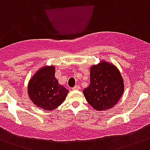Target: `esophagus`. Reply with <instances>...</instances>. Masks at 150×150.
<instances>
[{"label": "esophagus", "instance_id": "34e87169", "mask_svg": "<svg viewBox=\"0 0 150 150\" xmlns=\"http://www.w3.org/2000/svg\"><path fill=\"white\" fill-rule=\"evenodd\" d=\"M79 89H80V86H79V85H76V86H75L72 88L73 90H79Z\"/></svg>", "mask_w": 150, "mask_h": 150}]
</instances>
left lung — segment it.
Instances as JSON below:
<instances>
[{
	"label": "left lung",
	"instance_id": "left-lung-1",
	"mask_svg": "<svg viewBox=\"0 0 150 150\" xmlns=\"http://www.w3.org/2000/svg\"><path fill=\"white\" fill-rule=\"evenodd\" d=\"M90 83L83 89L87 102L96 110L115 106L124 93L125 83L119 69L112 63L100 61L90 68Z\"/></svg>",
	"mask_w": 150,
	"mask_h": 150
}]
</instances>
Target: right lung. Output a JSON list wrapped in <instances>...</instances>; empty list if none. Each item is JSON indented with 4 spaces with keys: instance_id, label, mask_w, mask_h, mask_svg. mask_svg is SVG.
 I'll list each match as a JSON object with an SVG mask.
<instances>
[{
    "instance_id": "right-lung-1",
    "label": "right lung",
    "mask_w": 150,
    "mask_h": 150,
    "mask_svg": "<svg viewBox=\"0 0 150 150\" xmlns=\"http://www.w3.org/2000/svg\"><path fill=\"white\" fill-rule=\"evenodd\" d=\"M68 89L58 83L55 67L46 65L36 71L28 83V95L36 107L54 110L66 99Z\"/></svg>"
}]
</instances>
